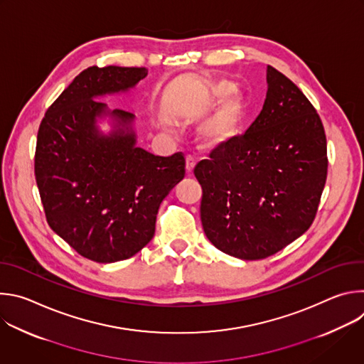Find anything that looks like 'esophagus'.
<instances>
[{"instance_id": "esophagus-1", "label": "esophagus", "mask_w": 364, "mask_h": 364, "mask_svg": "<svg viewBox=\"0 0 364 364\" xmlns=\"http://www.w3.org/2000/svg\"><path fill=\"white\" fill-rule=\"evenodd\" d=\"M194 167H196V160L193 159V157H188L186 159V171H187V174L188 176H191L193 174V170H194Z\"/></svg>"}]
</instances>
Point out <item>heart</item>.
Instances as JSON below:
<instances>
[{
    "label": "heart",
    "instance_id": "b5f03b06",
    "mask_svg": "<svg viewBox=\"0 0 364 364\" xmlns=\"http://www.w3.org/2000/svg\"><path fill=\"white\" fill-rule=\"evenodd\" d=\"M216 108L198 129L197 138L203 148L216 151L235 144L245 132L250 119L247 97L236 92L230 80H216L205 87L188 108L191 118H200Z\"/></svg>",
    "mask_w": 364,
    "mask_h": 364
}]
</instances>
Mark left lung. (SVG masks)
<instances>
[{
    "label": "left lung",
    "mask_w": 364,
    "mask_h": 364,
    "mask_svg": "<svg viewBox=\"0 0 364 364\" xmlns=\"http://www.w3.org/2000/svg\"><path fill=\"white\" fill-rule=\"evenodd\" d=\"M267 82L264 108L247 131L194 167L207 239L245 261L272 256L309 229L328 168L313 103L272 66Z\"/></svg>",
    "instance_id": "8db88e82"
}]
</instances>
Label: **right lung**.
Segmentation results:
<instances>
[{"label":"right lung","instance_id":"obj_1","mask_svg":"<svg viewBox=\"0 0 364 364\" xmlns=\"http://www.w3.org/2000/svg\"><path fill=\"white\" fill-rule=\"evenodd\" d=\"M145 68L92 66L51 103L41 119L34 176L48 226L80 256L99 264L124 261L154 236L161 201L184 178L183 152L159 157L135 146L134 115L108 111L93 97L127 90ZM119 127L108 137L95 118Z\"/></svg>","mask_w":364,"mask_h":364}]
</instances>
